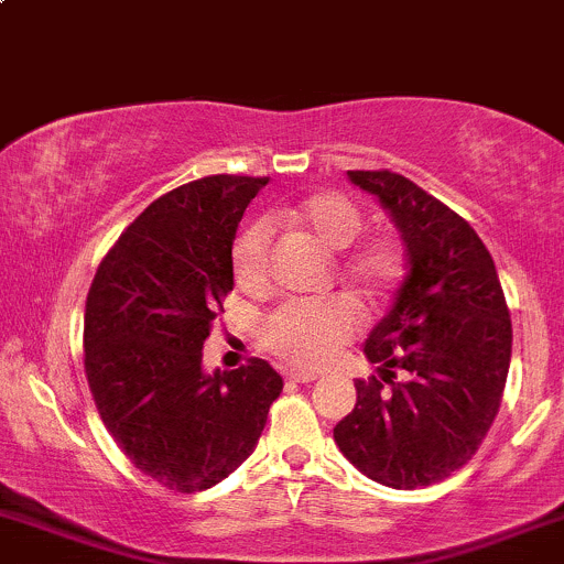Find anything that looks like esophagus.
<instances>
[{
    "instance_id": "34e87169",
    "label": "esophagus",
    "mask_w": 564,
    "mask_h": 564,
    "mask_svg": "<svg viewBox=\"0 0 564 564\" xmlns=\"http://www.w3.org/2000/svg\"><path fill=\"white\" fill-rule=\"evenodd\" d=\"M284 377H288L290 381H301V384H306V381L317 379V373H312V371H299V368H290V371L284 373Z\"/></svg>"
}]
</instances>
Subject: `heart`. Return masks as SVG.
Masks as SVG:
<instances>
[{"mask_svg": "<svg viewBox=\"0 0 564 564\" xmlns=\"http://www.w3.org/2000/svg\"><path fill=\"white\" fill-rule=\"evenodd\" d=\"M274 223L304 228L330 252H344L362 231V217L352 202L336 193H317L299 207L274 212ZM271 234L265 223H252L236 239L234 276L241 288L260 290L269 282ZM347 280L368 295L384 293L401 274V258L390 241H368L344 269ZM357 328V312L349 301H288L263 323V341L293 366L319 368Z\"/></svg>", "mask_w": 564, "mask_h": 564, "instance_id": "heart-1", "label": "heart"}]
</instances>
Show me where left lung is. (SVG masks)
<instances>
[{
    "label": "left lung",
    "instance_id": "left-lung-1",
    "mask_svg": "<svg viewBox=\"0 0 564 564\" xmlns=\"http://www.w3.org/2000/svg\"><path fill=\"white\" fill-rule=\"evenodd\" d=\"M347 177L395 223L409 271L362 347L379 379L355 381L357 403L333 438L377 484L430 487L474 457L500 409L511 366L506 295L492 256L457 212L401 174ZM395 370L401 382L391 381Z\"/></svg>",
    "mask_w": 564,
    "mask_h": 564
}]
</instances>
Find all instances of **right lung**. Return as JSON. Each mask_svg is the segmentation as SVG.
Listing matches in <instances>:
<instances>
[{
    "instance_id": "obj_1",
    "label": "right lung",
    "mask_w": 564,
    "mask_h": 564,
    "mask_svg": "<svg viewBox=\"0 0 564 564\" xmlns=\"http://www.w3.org/2000/svg\"><path fill=\"white\" fill-rule=\"evenodd\" d=\"M265 177L174 187L120 234L86 304V377L126 457L180 492L234 474L258 446L282 377L265 360L204 371L209 323L234 290V239Z\"/></svg>"
}]
</instances>
